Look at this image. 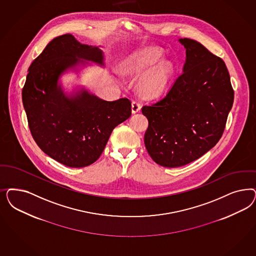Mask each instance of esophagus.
Returning <instances> with one entry per match:
<instances>
[{"mask_svg":"<svg viewBox=\"0 0 256 256\" xmlns=\"http://www.w3.org/2000/svg\"><path fill=\"white\" fill-rule=\"evenodd\" d=\"M140 104L138 102H132V113L136 114L140 111Z\"/></svg>","mask_w":256,"mask_h":256,"instance_id":"34e87169","label":"esophagus"}]
</instances>
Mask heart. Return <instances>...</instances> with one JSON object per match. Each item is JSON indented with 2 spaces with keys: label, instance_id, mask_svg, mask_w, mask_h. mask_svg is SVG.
I'll return each mask as SVG.
<instances>
[{
  "label": "heart",
  "instance_id": "1",
  "mask_svg": "<svg viewBox=\"0 0 256 256\" xmlns=\"http://www.w3.org/2000/svg\"><path fill=\"white\" fill-rule=\"evenodd\" d=\"M162 58L163 52L158 47H142L124 60L122 72L126 75H138L148 69V72L141 75L138 90L144 97H157L166 90L174 74L172 63Z\"/></svg>",
  "mask_w": 256,
  "mask_h": 256
}]
</instances>
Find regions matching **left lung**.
Instances as JSON below:
<instances>
[{"label":"left lung","instance_id":"8db88e82","mask_svg":"<svg viewBox=\"0 0 256 256\" xmlns=\"http://www.w3.org/2000/svg\"><path fill=\"white\" fill-rule=\"evenodd\" d=\"M186 58L165 97L142 108L148 120L144 143L158 165L178 168L202 156L220 140L234 102L222 58L196 40L180 38Z\"/></svg>","mask_w":256,"mask_h":256}]
</instances>
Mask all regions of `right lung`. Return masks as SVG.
Returning <instances> with one entry per match:
<instances>
[{
  "label": "right lung",
  "mask_w": 256,
  "mask_h": 256,
  "mask_svg": "<svg viewBox=\"0 0 256 256\" xmlns=\"http://www.w3.org/2000/svg\"><path fill=\"white\" fill-rule=\"evenodd\" d=\"M88 60V62L85 61ZM96 63L104 66L100 47L82 44L66 34L54 38L29 66L22 102L31 134L42 150L70 168L93 164L113 129L131 116L126 98L108 102L84 88L66 93L60 77Z\"/></svg>",
  "instance_id": "obj_1"
}]
</instances>
